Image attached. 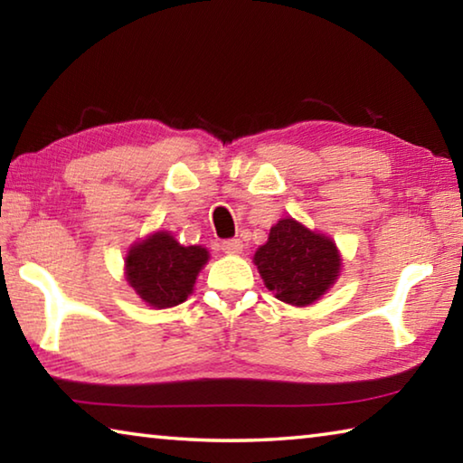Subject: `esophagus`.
I'll return each mask as SVG.
<instances>
[{"label": "esophagus", "mask_w": 463, "mask_h": 463, "mask_svg": "<svg viewBox=\"0 0 463 463\" xmlns=\"http://www.w3.org/2000/svg\"><path fill=\"white\" fill-rule=\"evenodd\" d=\"M221 249L229 255H239L242 250V241L241 239H226L221 242Z\"/></svg>", "instance_id": "esophagus-1"}]
</instances>
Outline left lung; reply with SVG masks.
Wrapping results in <instances>:
<instances>
[{
	"label": "left lung",
	"mask_w": 463,
	"mask_h": 463,
	"mask_svg": "<svg viewBox=\"0 0 463 463\" xmlns=\"http://www.w3.org/2000/svg\"><path fill=\"white\" fill-rule=\"evenodd\" d=\"M255 265L278 300L307 307L335 284L341 257L331 239L284 218L271 226L269 241L257 249Z\"/></svg>",
	"instance_id": "obj_1"
}]
</instances>
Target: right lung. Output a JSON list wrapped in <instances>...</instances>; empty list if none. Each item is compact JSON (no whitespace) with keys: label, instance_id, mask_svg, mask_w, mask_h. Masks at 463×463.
Segmentation results:
<instances>
[{"label":"right lung","instance_id":"obj_1","mask_svg":"<svg viewBox=\"0 0 463 463\" xmlns=\"http://www.w3.org/2000/svg\"><path fill=\"white\" fill-rule=\"evenodd\" d=\"M208 261L203 247H184L167 232H155L127 257V279L153 308L182 304L192 292L195 276Z\"/></svg>","mask_w":463,"mask_h":463}]
</instances>
